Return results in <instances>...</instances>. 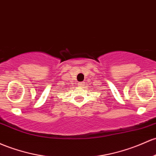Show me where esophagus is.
Instances as JSON below:
<instances>
[{
    "label": "esophagus",
    "mask_w": 156,
    "mask_h": 156,
    "mask_svg": "<svg viewBox=\"0 0 156 156\" xmlns=\"http://www.w3.org/2000/svg\"><path fill=\"white\" fill-rule=\"evenodd\" d=\"M84 85V82H81V83H78V86L79 87H83Z\"/></svg>",
    "instance_id": "esophagus-1"
}]
</instances>
